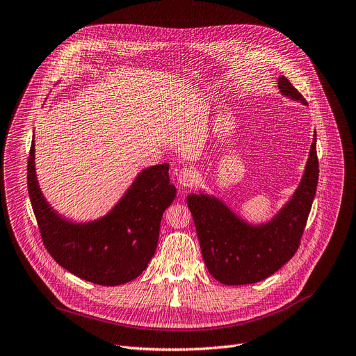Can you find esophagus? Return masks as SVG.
<instances>
[{
	"label": "esophagus",
	"instance_id": "esophagus-1",
	"mask_svg": "<svg viewBox=\"0 0 356 356\" xmlns=\"http://www.w3.org/2000/svg\"><path fill=\"white\" fill-rule=\"evenodd\" d=\"M199 180V173L193 167H184L179 172V181L183 188H193Z\"/></svg>",
	"mask_w": 356,
	"mask_h": 356
}]
</instances>
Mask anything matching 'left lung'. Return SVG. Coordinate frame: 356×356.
<instances>
[{
	"label": "left lung",
	"instance_id": "obj_1",
	"mask_svg": "<svg viewBox=\"0 0 356 356\" xmlns=\"http://www.w3.org/2000/svg\"><path fill=\"white\" fill-rule=\"evenodd\" d=\"M277 87L282 95L307 103L284 75L277 80ZM316 141L314 134L305 173L296 195L266 225L244 224L221 200L205 195L188 196L202 257L216 281L224 285L264 281L297 253L318 181Z\"/></svg>",
	"mask_w": 356,
	"mask_h": 356
}]
</instances>
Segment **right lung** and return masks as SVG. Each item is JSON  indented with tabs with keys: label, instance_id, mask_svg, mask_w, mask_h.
<instances>
[{
	"label": "right lung",
	"instance_id": "add662e5",
	"mask_svg": "<svg viewBox=\"0 0 356 356\" xmlns=\"http://www.w3.org/2000/svg\"><path fill=\"white\" fill-rule=\"evenodd\" d=\"M27 189L46 250L59 266L88 282L115 286L140 276L156 253L160 222L176 197L168 164L136 177L128 193L104 218L76 225L60 220L44 202L35 176V144L27 160Z\"/></svg>",
	"mask_w": 356,
	"mask_h": 356
}]
</instances>
